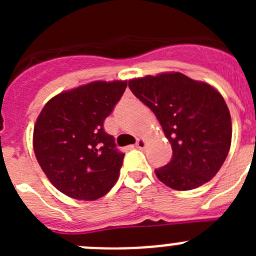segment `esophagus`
Returning a JSON list of instances; mask_svg holds the SVG:
<instances>
[{
    "label": "esophagus",
    "instance_id": "obj_1",
    "mask_svg": "<svg viewBox=\"0 0 256 256\" xmlns=\"http://www.w3.org/2000/svg\"><path fill=\"white\" fill-rule=\"evenodd\" d=\"M136 148H140V150H142V148H146V141H144V138L137 140V142H136Z\"/></svg>",
    "mask_w": 256,
    "mask_h": 256
}]
</instances>
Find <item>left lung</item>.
<instances>
[{
	"instance_id": "obj_1",
	"label": "left lung",
	"mask_w": 256,
	"mask_h": 256,
	"mask_svg": "<svg viewBox=\"0 0 256 256\" xmlns=\"http://www.w3.org/2000/svg\"><path fill=\"white\" fill-rule=\"evenodd\" d=\"M130 91L152 110L172 144L156 177L178 191L198 188L220 169L232 140L230 114L216 88L182 73L130 79Z\"/></svg>"
}]
</instances>
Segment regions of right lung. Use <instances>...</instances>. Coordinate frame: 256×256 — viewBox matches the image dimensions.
<instances>
[{"mask_svg":"<svg viewBox=\"0 0 256 256\" xmlns=\"http://www.w3.org/2000/svg\"><path fill=\"white\" fill-rule=\"evenodd\" d=\"M126 88V80H96L61 92L42 108L33 132L40 168L60 192L97 200L119 177L124 154L104 130Z\"/></svg>","mask_w":256,"mask_h":256,"instance_id":"add662e5","label":"right lung"}]
</instances>
